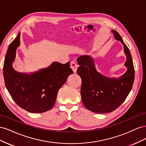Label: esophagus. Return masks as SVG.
I'll list each match as a JSON object with an SVG mask.
<instances>
[{"instance_id": "1", "label": "esophagus", "mask_w": 146, "mask_h": 146, "mask_svg": "<svg viewBox=\"0 0 146 146\" xmlns=\"http://www.w3.org/2000/svg\"><path fill=\"white\" fill-rule=\"evenodd\" d=\"M70 68L72 69L73 72L75 73L77 72V64L74 62V61H70Z\"/></svg>"}]
</instances>
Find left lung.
Listing matches in <instances>:
<instances>
[{
  "label": "left lung",
  "mask_w": 146,
  "mask_h": 146,
  "mask_svg": "<svg viewBox=\"0 0 146 146\" xmlns=\"http://www.w3.org/2000/svg\"><path fill=\"white\" fill-rule=\"evenodd\" d=\"M114 38L123 46L127 57V72L119 78H108L97 71L94 60L89 55L78 57L77 72L82 78L81 96L84 106L96 113H107L117 109L130 92L135 79V69L129 48L121 36L112 30Z\"/></svg>",
  "instance_id": "1"
}]
</instances>
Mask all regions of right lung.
Masks as SVG:
<instances>
[{
  "mask_svg": "<svg viewBox=\"0 0 146 146\" xmlns=\"http://www.w3.org/2000/svg\"><path fill=\"white\" fill-rule=\"evenodd\" d=\"M19 44L20 33L11 42L5 55L3 71L6 88L21 108L30 113L46 112L54 107L58 90L73 71L69 62H54L31 74L17 72L12 64Z\"/></svg>",
  "mask_w": 146,
  "mask_h": 146,
  "instance_id": "obj_1",
  "label": "right lung"
}]
</instances>
